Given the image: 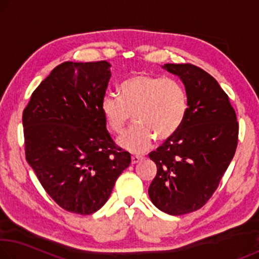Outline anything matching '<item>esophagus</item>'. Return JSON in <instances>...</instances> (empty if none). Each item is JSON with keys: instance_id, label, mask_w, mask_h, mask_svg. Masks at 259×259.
Masks as SVG:
<instances>
[{"instance_id": "obj_1", "label": "esophagus", "mask_w": 259, "mask_h": 259, "mask_svg": "<svg viewBox=\"0 0 259 259\" xmlns=\"http://www.w3.org/2000/svg\"><path fill=\"white\" fill-rule=\"evenodd\" d=\"M142 159H143L142 156H137V155H135V156L131 157V163H133V164L138 163L139 161H142Z\"/></svg>"}]
</instances>
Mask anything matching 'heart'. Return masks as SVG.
<instances>
[{"label":"heart","mask_w":259,"mask_h":259,"mask_svg":"<svg viewBox=\"0 0 259 259\" xmlns=\"http://www.w3.org/2000/svg\"><path fill=\"white\" fill-rule=\"evenodd\" d=\"M120 98L105 95L100 112L109 130L122 134L133 114L136 125L117 139L131 153H144L155 138L166 142L175 137L185 121L188 103L183 85L174 78L137 73L119 87Z\"/></svg>","instance_id":"obj_1"}]
</instances>
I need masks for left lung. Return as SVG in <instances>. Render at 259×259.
I'll list each match as a JSON object with an SVG mask.
<instances>
[{"label": "left lung", "instance_id": "8db88e82", "mask_svg": "<svg viewBox=\"0 0 259 259\" xmlns=\"http://www.w3.org/2000/svg\"><path fill=\"white\" fill-rule=\"evenodd\" d=\"M185 87V121L170 140L153 151L157 172L148 188L157 209L184 214L200 209L216 191L233 159L239 124L229 97L214 78L191 64H164Z\"/></svg>", "mask_w": 259, "mask_h": 259}]
</instances>
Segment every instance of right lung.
<instances>
[{
	"label": "right lung",
	"instance_id": "1",
	"mask_svg": "<svg viewBox=\"0 0 259 259\" xmlns=\"http://www.w3.org/2000/svg\"><path fill=\"white\" fill-rule=\"evenodd\" d=\"M111 75L106 60L65 61L35 89L23 113L26 160L48 194L74 213L102 208L131 162L100 112Z\"/></svg>",
	"mask_w": 259,
	"mask_h": 259
}]
</instances>
